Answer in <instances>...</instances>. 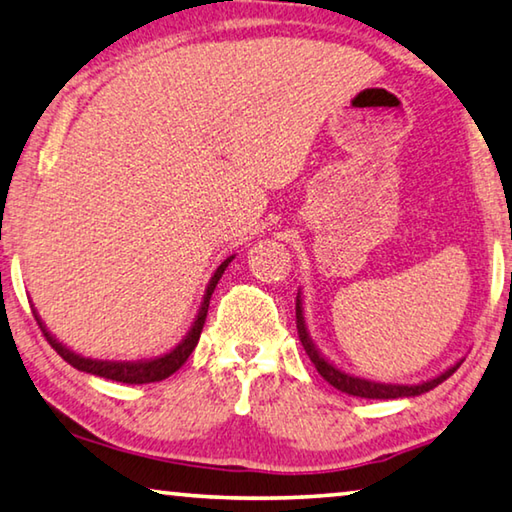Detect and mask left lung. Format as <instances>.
<instances>
[{
    "mask_svg": "<svg viewBox=\"0 0 512 512\" xmlns=\"http://www.w3.org/2000/svg\"><path fill=\"white\" fill-rule=\"evenodd\" d=\"M296 328H298V337L300 344H303L305 353L310 355V360L314 362L316 371L321 373L328 383L339 389V392H346L351 396H360V399H405V396H419L431 392L433 387H437L440 383H444L451 373H456V369L462 364V360H458L456 364H451L449 369L437 373L435 378L424 380V383H415V385H401V383H376V380L369 378H360L353 376L344 369H339L337 364H332L326 355H323L319 348H316L314 339L310 337V330H307L305 323V312H303V298H300V291L296 296Z\"/></svg>",
    "mask_w": 512,
    "mask_h": 512,
    "instance_id": "left-lung-1",
    "label": "left lung"
}]
</instances>
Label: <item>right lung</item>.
Returning a JSON list of instances; mask_svg holds the SVG:
<instances>
[{
  "instance_id": "add662e5",
  "label": "right lung",
  "mask_w": 512,
  "mask_h": 512,
  "mask_svg": "<svg viewBox=\"0 0 512 512\" xmlns=\"http://www.w3.org/2000/svg\"><path fill=\"white\" fill-rule=\"evenodd\" d=\"M234 259L227 257L225 262H221V266L214 271L212 280H209V285L205 289V296H202V303H200V310L196 321H193V326L186 332L184 339L180 344H177L173 351H168L164 355H159V358H150V360H136V362H116V360H93V358H84V355H79L75 351H70L66 344H61L59 339H56L43 321H40L38 312L34 310V316L38 321L40 330H43V335L47 337V342L52 344V348L56 353L61 355L63 360L72 367L84 371V373H93V376H100V378H109V380H116V383H127V385H145V383H159V380H164L168 376H173V373L182 367V364L189 360V355L193 353V348L198 346V339H200V332L202 326H205V319H207V310H209V298H212L214 289L218 285V280L223 278V273L227 269V264H230Z\"/></svg>"
}]
</instances>
